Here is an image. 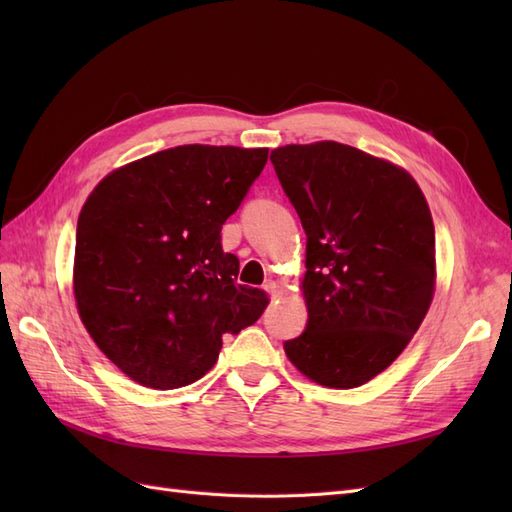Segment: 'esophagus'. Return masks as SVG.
<instances>
[{
  "label": "esophagus",
  "mask_w": 512,
  "mask_h": 512,
  "mask_svg": "<svg viewBox=\"0 0 512 512\" xmlns=\"http://www.w3.org/2000/svg\"><path fill=\"white\" fill-rule=\"evenodd\" d=\"M262 290H265V292H269L271 294V297H277V292H280V286H277L275 282H265V286H262Z\"/></svg>",
  "instance_id": "34e87169"
}]
</instances>
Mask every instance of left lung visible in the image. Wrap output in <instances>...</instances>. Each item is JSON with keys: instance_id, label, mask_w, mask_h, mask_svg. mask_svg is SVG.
I'll return each mask as SVG.
<instances>
[{"instance_id": "left-lung-1", "label": "left lung", "mask_w": 512, "mask_h": 512, "mask_svg": "<svg viewBox=\"0 0 512 512\" xmlns=\"http://www.w3.org/2000/svg\"><path fill=\"white\" fill-rule=\"evenodd\" d=\"M307 235V327L284 344L305 378L354 389L410 344L436 292V235L406 168L318 141L271 151Z\"/></svg>"}]
</instances>
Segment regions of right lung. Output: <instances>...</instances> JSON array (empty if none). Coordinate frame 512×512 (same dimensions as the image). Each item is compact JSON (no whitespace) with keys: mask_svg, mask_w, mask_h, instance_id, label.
Returning <instances> with one entry per match:
<instances>
[{"mask_svg":"<svg viewBox=\"0 0 512 512\" xmlns=\"http://www.w3.org/2000/svg\"><path fill=\"white\" fill-rule=\"evenodd\" d=\"M269 149L181 145L108 173L76 226L72 290L87 333L123 374L168 391L203 378L226 333L254 324L269 297L237 284L222 224Z\"/></svg>","mask_w":512,"mask_h":512,"instance_id":"1","label":"right lung"}]
</instances>
